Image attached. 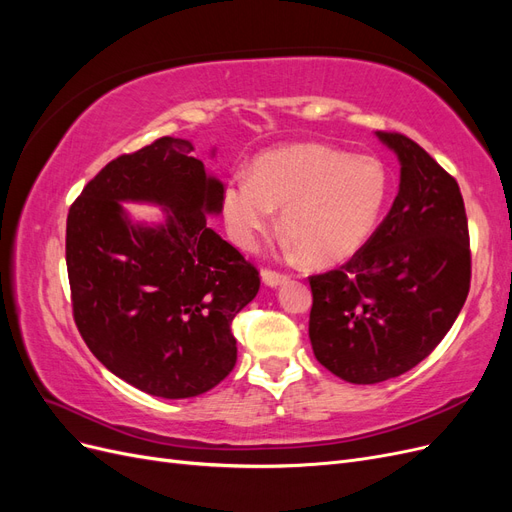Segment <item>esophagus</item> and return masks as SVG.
Listing matches in <instances>:
<instances>
[{
  "instance_id": "obj_1",
  "label": "esophagus",
  "mask_w": 512,
  "mask_h": 512,
  "mask_svg": "<svg viewBox=\"0 0 512 512\" xmlns=\"http://www.w3.org/2000/svg\"><path fill=\"white\" fill-rule=\"evenodd\" d=\"M286 280H288L286 273H280V271H275V269H265V271H262V282H265L267 286H280Z\"/></svg>"
}]
</instances>
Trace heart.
Here are the masks:
<instances>
[{
	"mask_svg": "<svg viewBox=\"0 0 512 512\" xmlns=\"http://www.w3.org/2000/svg\"><path fill=\"white\" fill-rule=\"evenodd\" d=\"M391 179L374 156L324 145L275 149L254 162L252 177L232 175L224 215L232 237L254 247L284 209L282 226L305 260L318 267L352 258L374 235Z\"/></svg>",
	"mask_w": 512,
	"mask_h": 512,
	"instance_id": "b5f03b06",
	"label": "heart"
}]
</instances>
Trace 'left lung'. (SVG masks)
<instances>
[{
  "instance_id": "8db88e82",
  "label": "left lung",
  "mask_w": 512,
  "mask_h": 512,
  "mask_svg": "<svg viewBox=\"0 0 512 512\" xmlns=\"http://www.w3.org/2000/svg\"><path fill=\"white\" fill-rule=\"evenodd\" d=\"M401 162L391 211L346 265L309 275V339L352 384L406 374L453 327L470 292L468 215L455 177L399 132H378Z\"/></svg>"
}]
</instances>
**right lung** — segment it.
I'll return each mask as SVG.
<instances>
[{
  "label": "right lung",
  "instance_id": "1",
  "mask_svg": "<svg viewBox=\"0 0 512 512\" xmlns=\"http://www.w3.org/2000/svg\"><path fill=\"white\" fill-rule=\"evenodd\" d=\"M119 199L167 207L158 229L132 225ZM224 185L194 145L162 136L108 162L66 222L72 316L115 376L164 399L196 397L237 363L232 320L260 288L250 260L207 226Z\"/></svg>",
  "mask_w": 512,
  "mask_h": 512
}]
</instances>
